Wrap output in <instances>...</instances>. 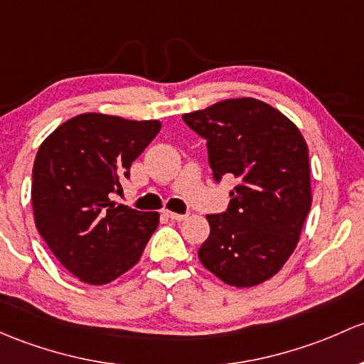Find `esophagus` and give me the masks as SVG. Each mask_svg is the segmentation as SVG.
<instances>
[{"label": "esophagus", "mask_w": 364, "mask_h": 364, "mask_svg": "<svg viewBox=\"0 0 364 364\" xmlns=\"http://www.w3.org/2000/svg\"><path fill=\"white\" fill-rule=\"evenodd\" d=\"M166 216L171 218L174 221H183L186 218V214H178V213H172V211H166Z\"/></svg>", "instance_id": "obj_1"}]
</instances>
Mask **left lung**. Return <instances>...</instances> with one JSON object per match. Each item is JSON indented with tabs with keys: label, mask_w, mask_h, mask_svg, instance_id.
Masks as SVG:
<instances>
[{
	"label": "left lung",
	"mask_w": 364,
	"mask_h": 364,
	"mask_svg": "<svg viewBox=\"0 0 364 364\" xmlns=\"http://www.w3.org/2000/svg\"><path fill=\"white\" fill-rule=\"evenodd\" d=\"M183 120L208 141L214 179L239 181L227 211L205 216L211 233L198 250L202 265L235 288L265 282L288 262L311 211L304 136L288 117L252 97L227 99Z\"/></svg>",
	"instance_id": "1"
}]
</instances>
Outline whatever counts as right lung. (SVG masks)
I'll use <instances>...</instances> for the list:
<instances>
[{
    "label": "right lung",
    "instance_id": "add662e5",
    "mask_svg": "<svg viewBox=\"0 0 364 364\" xmlns=\"http://www.w3.org/2000/svg\"><path fill=\"white\" fill-rule=\"evenodd\" d=\"M160 127L159 120L83 113L41 143L31 186L34 223L82 282L108 284L131 270L159 227V213L117 205L112 197Z\"/></svg>",
    "mask_w": 364,
    "mask_h": 364
}]
</instances>
